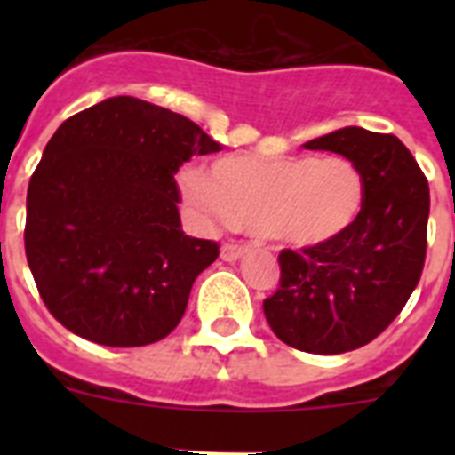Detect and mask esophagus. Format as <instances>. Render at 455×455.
<instances>
[{"label":"esophagus","mask_w":455,"mask_h":455,"mask_svg":"<svg viewBox=\"0 0 455 455\" xmlns=\"http://www.w3.org/2000/svg\"><path fill=\"white\" fill-rule=\"evenodd\" d=\"M246 252H248L246 246L232 243V241H225L223 248H220V259H223V262H236V259H241Z\"/></svg>","instance_id":"obj_1"}]
</instances>
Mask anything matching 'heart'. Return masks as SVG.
<instances>
[{
	"instance_id": "obj_1",
	"label": "heart",
	"mask_w": 455,
	"mask_h": 455,
	"mask_svg": "<svg viewBox=\"0 0 455 455\" xmlns=\"http://www.w3.org/2000/svg\"><path fill=\"white\" fill-rule=\"evenodd\" d=\"M180 182L203 216L289 248L328 246L351 230L364 204L363 175L341 156L228 155L209 172L187 168Z\"/></svg>"
}]
</instances>
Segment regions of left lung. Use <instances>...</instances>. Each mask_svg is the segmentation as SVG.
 <instances>
[{
    "label": "left lung",
    "instance_id": "1",
    "mask_svg": "<svg viewBox=\"0 0 455 455\" xmlns=\"http://www.w3.org/2000/svg\"><path fill=\"white\" fill-rule=\"evenodd\" d=\"M347 156L364 182L363 212L328 246L284 248L280 287L264 300L287 347L319 355L355 351L399 316L424 271L428 180L394 134L344 127L305 143Z\"/></svg>",
    "mask_w": 455,
    "mask_h": 455
}]
</instances>
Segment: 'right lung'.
Segmentation results:
<instances>
[{
  "mask_svg": "<svg viewBox=\"0 0 455 455\" xmlns=\"http://www.w3.org/2000/svg\"><path fill=\"white\" fill-rule=\"evenodd\" d=\"M193 120L120 95L54 132L27 191L24 251L40 299L102 347H146L175 331L219 243L180 225L175 172L219 152Z\"/></svg>",
  "mask_w": 455,
  "mask_h": 455,
  "instance_id": "obj_1",
  "label": "right lung"
}]
</instances>
